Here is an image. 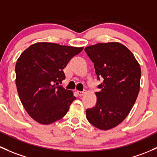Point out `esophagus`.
Segmentation results:
<instances>
[{"label": "esophagus", "mask_w": 157, "mask_h": 157, "mask_svg": "<svg viewBox=\"0 0 157 157\" xmlns=\"http://www.w3.org/2000/svg\"><path fill=\"white\" fill-rule=\"evenodd\" d=\"M77 93L78 94L79 96H82V95H83L84 94L86 93V91H83V92H81V91H77Z\"/></svg>", "instance_id": "obj_1"}]
</instances>
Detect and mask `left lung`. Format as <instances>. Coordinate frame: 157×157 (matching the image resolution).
I'll return each mask as SVG.
<instances>
[{
	"label": "left lung",
	"instance_id": "left-lung-1",
	"mask_svg": "<svg viewBox=\"0 0 157 157\" xmlns=\"http://www.w3.org/2000/svg\"><path fill=\"white\" fill-rule=\"evenodd\" d=\"M94 63L98 86L95 106L86 110L88 121L108 130L118 126L128 116L140 90L141 67L131 51L120 43L98 44L86 47Z\"/></svg>",
	"mask_w": 157,
	"mask_h": 157
}]
</instances>
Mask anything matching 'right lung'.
<instances>
[{
    "label": "right lung",
    "mask_w": 157,
    "mask_h": 157,
    "mask_svg": "<svg viewBox=\"0 0 157 157\" xmlns=\"http://www.w3.org/2000/svg\"><path fill=\"white\" fill-rule=\"evenodd\" d=\"M83 47L40 42L30 46L16 64V83L21 102L37 122L47 125L60 120L76 99L70 90L59 85L63 70Z\"/></svg>",
    "instance_id": "obj_1"
}]
</instances>
